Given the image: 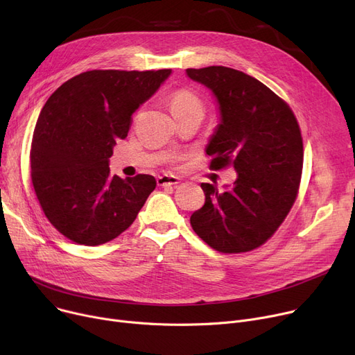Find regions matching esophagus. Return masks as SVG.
Segmentation results:
<instances>
[{"mask_svg":"<svg viewBox=\"0 0 355 355\" xmlns=\"http://www.w3.org/2000/svg\"><path fill=\"white\" fill-rule=\"evenodd\" d=\"M157 182H158V185L159 187H174V185H177L178 182H180V180H178V177H175V175H168V174H164V175H159L158 178H157Z\"/></svg>","mask_w":355,"mask_h":355,"instance_id":"esophagus-1","label":"esophagus"}]
</instances>
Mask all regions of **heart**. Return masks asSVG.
Returning <instances> with one entry per match:
<instances>
[{"label":"heart","instance_id":"heart-1","mask_svg":"<svg viewBox=\"0 0 355 355\" xmlns=\"http://www.w3.org/2000/svg\"><path fill=\"white\" fill-rule=\"evenodd\" d=\"M168 105H170V110L174 116L178 114H182V112L193 110V109L202 110V105L200 99L191 90H187V89H180L174 92L170 96V101H168Z\"/></svg>","mask_w":355,"mask_h":355}]
</instances>
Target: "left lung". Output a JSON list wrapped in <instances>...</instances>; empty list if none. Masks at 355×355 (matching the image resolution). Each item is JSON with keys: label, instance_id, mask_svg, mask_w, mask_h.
<instances>
[{"label": "left lung", "instance_id": "8db88e82", "mask_svg": "<svg viewBox=\"0 0 355 355\" xmlns=\"http://www.w3.org/2000/svg\"><path fill=\"white\" fill-rule=\"evenodd\" d=\"M209 87L220 122L206 153L211 170L234 166L237 178L218 191L202 182L204 206L190 217L193 230L221 253L249 252L272 237L292 209L304 164L301 129L289 105L262 82L225 66L187 69Z\"/></svg>", "mask_w": 355, "mask_h": 355}]
</instances>
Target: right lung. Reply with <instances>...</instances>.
I'll list each match as a JSON object with an SVG mask.
<instances>
[{
  "instance_id": "1",
  "label": "right lung",
  "mask_w": 355,
  "mask_h": 355,
  "mask_svg": "<svg viewBox=\"0 0 355 355\" xmlns=\"http://www.w3.org/2000/svg\"><path fill=\"white\" fill-rule=\"evenodd\" d=\"M171 69L90 70L64 82L37 119L30 168L51 225L78 245L98 246L125 232L151 194L153 175H110L109 158L134 112Z\"/></svg>"
}]
</instances>
